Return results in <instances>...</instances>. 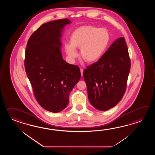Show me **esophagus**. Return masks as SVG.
<instances>
[{
    "label": "esophagus",
    "instance_id": "1",
    "mask_svg": "<svg viewBox=\"0 0 155 155\" xmlns=\"http://www.w3.org/2000/svg\"><path fill=\"white\" fill-rule=\"evenodd\" d=\"M83 71H84V70L82 69H80V72H81V74L82 76L83 75Z\"/></svg>",
    "mask_w": 155,
    "mask_h": 155
}]
</instances>
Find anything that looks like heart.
I'll use <instances>...</instances> for the list:
<instances>
[{
	"label": "heart",
	"instance_id": "b5f03b06",
	"mask_svg": "<svg viewBox=\"0 0 155 155\" xmlns=\"http://www.w3.org/2000/svg\"><path fill=\"white\" fill-rule=\"evenodd\" d=\"M110 40V34L105 29L91 25L80 26L70 36L71 44L66 45V53L74 60L78 55L75 48L80 49V55L86 62L95 63L105 53Z\"/></svg>",
	"mask_w": 155,
	"mask_h": 155
}]
</instances>
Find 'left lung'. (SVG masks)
Segmentation results:
<instances>
[{
  "instance_id": "obj_1",
  "label": "left lung",
  "mask_w": 155,
  "mask_h": 155,
  "mask_svg": "<svg viewBox=\"0 0 155 155\" xmlns=\"http://www.w3.org/2000/svg\"><path fill=\"white\" fill-rule=\"evenodd\" d=\"M131 67L124 37L116 40L96 63L83 73L89 101L95 108L106 111L116 105L125 92Z\"/></svg>"
}]
</instances>
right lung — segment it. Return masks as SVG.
I'll use <instances>...</instances> for the list:
<instances>
[{"label": "right lung", "mask_w": 155, "mask_h": 155, "mask_svg": "<svg viewBox=\"0 0 155 155\" xmlns=\"http://www.w3.org/2000/svg\"><path fill=\"white\" fill-rule=\"evenodd\" d=\"M68 19L43 24L27 43L25 69L36 101L45 110L59 112L69 103V95L81 78L80 70L63 59L60 38Z\"/></svg>", "instance_id": "obj_1"}]
</instances>
